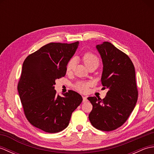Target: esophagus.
<instances>
[{
  "label": "esophagus",
  "instance_id": "1",
  "mask_svg": "<svg viewBox=\"0 0 154 154\" xmlns=\"http://www.w3.org/2000/svg\"><path fill=\"white\" fill-rule=\"evenodd\" d=\"M87 101V97L86 96H83V102L85 103Z\"/></svg>",
  "mask_w": 154,
  "mask_h": 154
}]
</instances>
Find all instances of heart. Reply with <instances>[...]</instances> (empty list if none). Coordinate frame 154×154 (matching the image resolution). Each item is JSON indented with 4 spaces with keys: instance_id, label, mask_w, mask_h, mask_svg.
I'll return each instance as SVG.
<instances>
[{
    "instance_id": "obj_1",
    "label": "heart",
    "mask_w": 154,
    "mask_h": 154,
    "mask_svg": "<svg viewBox=\"0 0 154 154\" xmlns=\"http://www.w3.org/2000/svg\"><path fill=\"white\" fill-rule=\"evenodd\" d=\"M83 61L84 62L85 65H86V67H88L89 65L96 63V64H99V59L93 54H90V53H87L83 55ZM74 60H71L69 61L68 62V63L66 67V71L67 73H69V72L71 71V70L73 69V66H74ZM89 85V83H85V82H83V81H80V82L77 83L75 85V87L76 89L81 91V92L85 93L86 92L88 89V87Z\"/></svg>"
}]
</instances>
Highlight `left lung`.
Segmentation results:
<instances>
[{
  "label": "left lung",
  "instance_id": "1",
  "mask_svg": "<svg viewBox=\"0 0 154 154\" xmlns=\"http://www.w3.org/2000/svg\"><path fill=\"white\" fill-rule=\"evenodd\" d=\"M96 48L103 65L101 83L109 91L103 99L87 98L93 105L89 119L95 128L109 132L122 126L134 109L138 99L136 72L129 57L110 42Z\"/></svg>",
  "mask_w": 154,
  "mask_h": 154
}]
</instances>
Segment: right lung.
<instances>
[{
	"label": "right lung",
	"instance_id": "right-lung-1",
	"mask_svg": "<svg viewBox=\"0 0 154 154\" xmlns=\"http://www.w3.org/2000/svg\"><path fill=\"white\" fill-rule=\"evenodd\" d=\"M79 44H48L23 63L18 91L24 114L31 124L45 132L66 128L72 113L83 100L75 91H69L60 97L54 89L55 80L66 74L67 65Z\"/></svg>",
	"mask_w": 154,
	"mask_h": 154
}]
</instances>
